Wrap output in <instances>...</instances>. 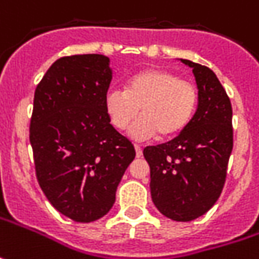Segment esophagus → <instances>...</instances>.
<instances>
[{
    "instance_id": "1",
    "label": "esophagus",
    "mask_w": 259,
    "mask_h": 259,
    "mask_svg": "<svg viewBox=\"0 0 259 259\" xmlns=\"http://www.w3.org/2000/svg\"><path fill=\"white\" fill-rule=\"evenodd\" d=\"M135 150H136V155H138V157L142 156V147L139 146V145H135Z\"/></svg>"
}]
</instances>
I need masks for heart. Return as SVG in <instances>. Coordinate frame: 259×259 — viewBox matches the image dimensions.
<instances>
[{
  "instance_id": "1",
  "label": "heart",
  "mask_w": 259,
  "mask_h": 259,
  "mask_svg": "<svg viewBox=\"0 0 259 259\" xmlns=\"http://www.w3.org/2000/svg\"><path fill=\"white\" fill-rule=\"evenodd\" d=\"M199 102L196 85L181 80L172 71L162 68H145L130 77L124 92L112 90L106 94L104 106L110 123L124 130L138 117L132 127L138 139H172L189 126Z\"/></svg>"
}]
</instances>
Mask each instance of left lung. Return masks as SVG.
Segmentation results:
<instances>
[{"label": "left lung", "mask_w": 259, "mask_h": 259, "mask_svg": "<svg viewBox=\"0 0 259 259\" xmlns=\"http://www.w3.org/2000/svg\"><path fill=\"white\" fill-rule=\"evenodd\" d=\"M192 67L199 102L189 126L172 140L147 146L152 201L166 218L189 222L215 205L227 179L234 147L232 106L218 77L206 66Z\"/></svg>", "instance_id": "obj_1"}]
</instances>
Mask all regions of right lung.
Masks as SVG:
<instances>
[{
  "label": "right lung",
  "mask_w": 259,
  "mask_h": 259,
  "mask_svg": "<svg viewBox=\"0 0 259 259\" xmlns=\"http://www.w3.org/2000/svg\"><path fill=\"white\" fill-rule=\"evenodd\" d=\"M109 63L102 54L58 58L34 93L30 143L37 181L50 203L76 222H93L112 209L136 156L106 113Z\"/></svg>",
  "instance_id": "obj_1"
}]
</instances>
